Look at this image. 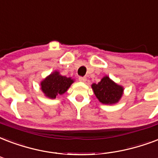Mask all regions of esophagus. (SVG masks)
Here are the masks:
<instances>
[{
  "instance_id": "esophagus-1",
  "label": "esophagus",
  "mask_w": 158,
  "mask_h": 158,
  "mask_svg": "<svg viewBox=\"0 0 158 158\" xmlns=\"http://www.w3.org/2000/svg\"><path fill=\"white\" fill-rule=\"evenodd\" d=\"M79 80L80 82H86L87 81V79H86V78H85V77H79Z\"/></svg>"
}]
</instances>
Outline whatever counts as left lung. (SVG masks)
Here are the masks:
<instances>
[{
  "label": "left lung",
  "mask_w": 158,
  "mask_h": 158,
  "mask_svg": "<svg viewBox=\"0 0 158 158\" xmlns=\"http://www.w3.org/2000/svg\"><path fill=\"white\" fill-rule=\"evenodd\" d=\"M95 96L103 104H114L122 98L123 87L117 84L108 76H104L98 84H93Z\"/></svg>",
  "instance_id": "obj_1"
}]
</instances>
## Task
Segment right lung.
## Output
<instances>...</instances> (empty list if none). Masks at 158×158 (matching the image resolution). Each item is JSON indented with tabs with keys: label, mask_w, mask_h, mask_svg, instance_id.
<instances>
[{
	"label": "right lung",
	"mask_w": 158,
	"mask_h": 158,
	"mask_svg": "<svg viewBox=\"0 0 158 158\" xmlns=\"http://www.w3.org/2000/svg\"><path fill=\"white\" fill-rule=\"evenodd\" d=\"M73 83L74 79L63 76L60 74V72L55 71L42 80L40 89L46 97L55 98L57 95L64 94Z\"/></svg>",
	"instance_id": "add662e5"
}]
</instances>
